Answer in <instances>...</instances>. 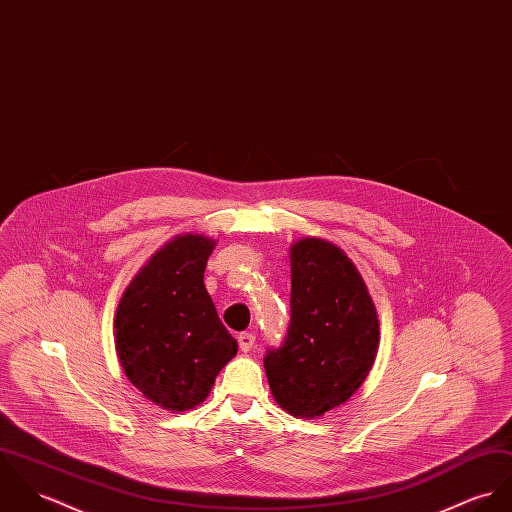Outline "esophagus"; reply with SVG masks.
<instances>
[{"label":"esophagus","mask_w":512,"mask_h":512,"mask_svg":"<svg viewBox=\"0 0 512 512\" xmlns=\"http://www.w3.org/2000/svg\"><path fill=\"white\" fill-rule=\"evenodd\" d=\"M237 343H239V349H241L243 353H247V351H251V347H253V343H255V336H253L251 332H243V334L237 336Z\"/></svg>","instance_id":"1"}]
</instances>
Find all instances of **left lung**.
<instances>
[{
  "mask_svg": "<svg viewBox=\"0 0 512 512\" xmlns=\"http://www.w3.org/2000/svg\"><path fill=\"white\" fill-rule=\"evenodd\" d=\"M290 324L263 363L277 404L318 418L343 404L369 375L379 347L371 294L338 245L304 237L290 247Z\"/></svg>",
  "mask_w": 512,
  "mask_h": 512,
  "instance_id": "1",
  "label": "left lung"
}]
</instances>
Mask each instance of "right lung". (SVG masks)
I'll list each match as a JSON object with an SVG mask.
<instances>
[{"label":"right lung","instance_id":"1","mask_svg":"<svg viewBox=\"0 0 512 512\" xmlns=\"http://www.w3.org/2000/svg\"><path fill=\"white\" fill-rule=\"evenodd\" d=\"M216 241L176 235L125 288L115 312V351L135 389L182 412L200 404L237 353L204 286Z\"/></svg>","mask_w":512,"mask_h":512}]
</instances>
